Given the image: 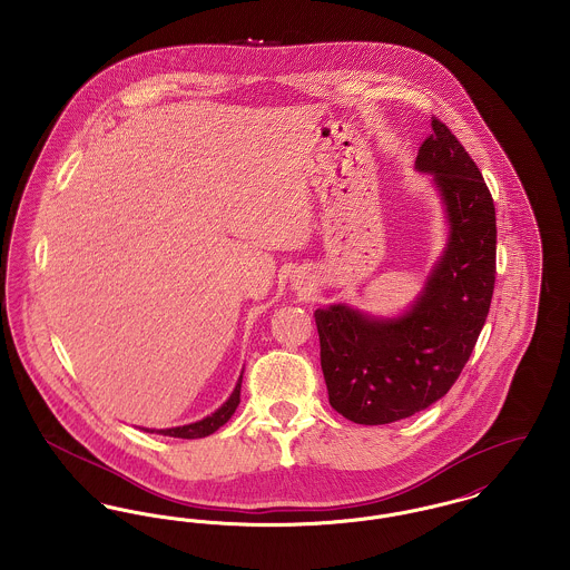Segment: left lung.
<instances>
[{"mask_svg":"<svg viewBox=\"0 0 570 570\" xmlns=\"http://www.w3.org/2000/svg\"><path fill=\"white\" fill-rule=\"evenodd\" d=\"M415 168L433 176L448 247L417 302L399 318L344 303L314 312L330 404L355 424L404 420L450 392L484 327L495 288V204L468 150L439 120Z\"/></svg>","mask_w":570,"mask_h":570,"instance_id":"left-lung-1","label":"left lung"}]
</instances>
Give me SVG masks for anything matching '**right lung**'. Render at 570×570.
Returning <instances> with one entry per match:
<instances>
[{"label": "right lung", "mask_w": 570, "mask_h": 570, "mask_svg": "<svg viewBox=\"0 0 570 570\" xmlns=\"http://www.w3.org/2000/svg\"><path fill=\"white\" fill-rule=\"evenodd\" d=\"M240 381H243V374L238 376V383H236L235 392L230 394V399L224 402L215 413H210L208 417H204L200 422H194V424H187V426H176V429H166V431H157L159 435L166 436H178V439H200V436L213 435L219 426H224L240 402ZM148 433H155V431H148Z\"/></svg>", "instance_id": "obj_1"}]
</instances>
